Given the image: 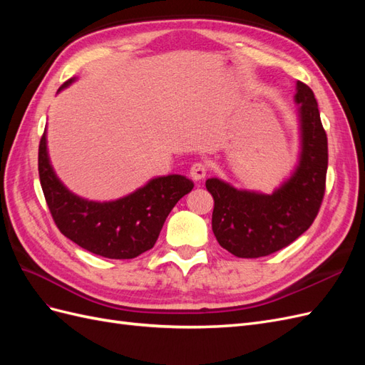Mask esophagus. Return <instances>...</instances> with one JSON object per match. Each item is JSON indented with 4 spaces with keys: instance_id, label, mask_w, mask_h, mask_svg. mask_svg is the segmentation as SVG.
<instances>
[{
    "instance_id": "obj_1",
    "label": "esophagus",
    "mask_w": 365,
    "mask_h": 365,
    "mask_svg": "<svg viewBox=\"0 0 365 365\" xmlns=\"http://www.w3.org/2000/svg\"><path fill=\"white\" fill-rule=\"evenodd\" d=\"M207 175V165L202 163H195L190 168V176L193 181H201Z\"/></svg>"
}]
</instances>
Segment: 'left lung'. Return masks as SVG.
Returning <instances> with one entry per match:
<instances>
[{
	"mask_svg": "<svg viewBox=\"0 0 365 365\" xmlns=\"http://www.w3.org/2000/svg\"><path fill=\"white\" fill-rule=\"evenodd\" d=\"M300 153L291 175L272 193L205 181L215 200L212 228L219 245L242 259L279 251L312 225L322 205L327 172V137L311 88L297 82Z\"/></svg>",
	"mask_w": 365,
	"mask_h": 365,
	"instance_id": "1",
	"label": "left lung"
}]
</instances>
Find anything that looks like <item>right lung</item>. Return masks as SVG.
Here are the masks:
<instances>
[{"label": "right lung", "mask_w": 365, "mask_h": 365, "mask_svg": "<svg viewBox=\"0 0 365 365\" xmlns=\"http://www.w3.org/2000/svg\"><path fill=\"white\" fill-rule=\"evenodd\" d=\"M65 82L58 93L70 86ZM38 170L43 196L61 233L97 256L134 259L150 250L165 217L193 182L182 175L155 176L145 185L114 201H90L67 189L54 172L47 148V129L39 143Z\"/></svg>", "instance_id": "obj_1"}]
</instances>
